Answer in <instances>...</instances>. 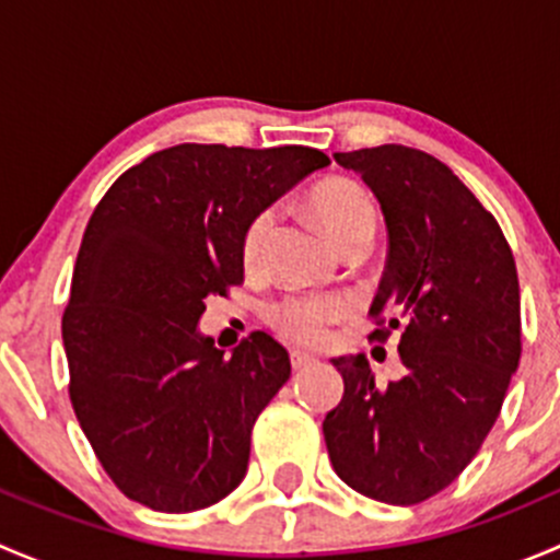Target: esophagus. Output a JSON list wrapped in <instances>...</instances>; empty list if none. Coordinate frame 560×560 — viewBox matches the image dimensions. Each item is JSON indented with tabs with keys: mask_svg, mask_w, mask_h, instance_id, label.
<instances>
[{
	"mask_svg": "<svg viewBox=\"0 0 560 560\" xmlns=\"http://www.w3.org/2000/svg\"><path fill=\"white\" fill-rule=\"evenodd\" d=\"M312 360H314V354L312 352H303V349H292V352H290L292 369H306V365L312 363Z\"/></svg>",
	"mask_w": 560,
	"mask_h": 560,
	"instance_id": "esophagus-1",
	"label": "esophagus"
}]
</instances>
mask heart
<instances>
[{
  "label": "heart",
  "mask_w": 560,
  "mask_h": 560,
  "mask_svg": "<svg viewBox=\"0 0 560 560\" xmlns=\"http://www.w3.org/2000/svg\"><path fill=\"white\" fill-rule=\"evenodd\" d=\"M312 211L336 248L376 233L374 202L358 184H349V180H332V184L319 186L312 195ZM270 228H273V211H259L246 224L244 241H241V254H244L246 265H254L259 259ZM343 312H347V303L341 298L295 295L276 303L270 308V319L284 336L314 343L325 336V327Z\"/></svg>",
  "instance_id": "b5f03b06"
}]
</instances>
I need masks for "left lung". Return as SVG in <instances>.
<instances>
[{
	"label": "left lung",
	"instance_id": "1",
	"mask_svg": "<svg viewBox=\"0 0 560 560\" xmlns=\"http://www.w3.org/2000/svg\"><path fill=\"white\" fill-rule=\"evenodd\" d=\"M380 200L387 265L371 314L398 330L404 376L376 385L365 354L336 358L343 398L322 422L338 477L385 504L455 482L493 428L521 363V287L493 213L444 162L409 145L332 154Z\"/></svg>",
	"mask_w": 560,
	"mask_h": 560
}]
</instances>
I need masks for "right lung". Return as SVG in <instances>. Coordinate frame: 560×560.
I'll return each instance as SVG.
<instances>
[{"label":"right lung","mask_w":560,"mask_h":560,"mask_svg":"<svg viewBox=\"0 0 560 560\" xmlns=\"http://www.w3.org/2000/svg\"><path fill=\"white\" fill-rule=\"evenodd\" d=\"M327 165L308 145L180 143L118 175L94 208L61 338L72 409L127 499L180 515L246 477L290 354L257 330L224 358L197 322L244 281L246 224Z\"/></svg>","instance_id":"1"}]
</instances>
